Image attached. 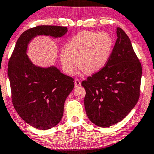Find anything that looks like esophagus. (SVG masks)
I'll return each instance as SVG.
<instances>
[{
	"instance_id": "34e87169",
	"label": "esophagus",
	"mask_w": 154,
	"mask_h": 154,
	"mask_svg": "<svg viewBox=\"0 0 154 154\" xmlns=\"http://www.w3.org/2000/svg\"><path fill=\"white\" fill-rule=\"evenodd\" d=\"M75 86L76 87H79V86H81V81L79 79H76L75 81Z\"/></svg>"
}]
</instances>
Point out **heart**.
Masks as SVG:
<instances>
[{
	"mask_svg": "<svg viewBox=\"0 0 154 154\" xmlns=\"http://www.w3.org/2000/svg\"><path fill=\"white\" fill-rule=\"evenodd\" d=\"M114 40L109 33L82 31L72 37L60 54L64 72L72 75L78 67L85 73L100 70L107 63L111 54Z\"/></svg>",
	"mask_w": 154,
	"mask_h": 154,
	"instance_id": "heart-1",
	"label": "heart"
}]
</instances>
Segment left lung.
<instances>
[{"label":"left lung","instance_id":"8db88e82","mask_svg":"<svg viewBox=\"0 0 154 154\" xmlns=\"http://www.w3.org/2000/svg\"><path fill=\"white\" fill-rule=\"evenodd\" d=\"M117 39L105 66L82 82L85 88L87 116L100 127L122 121L133 109L140 94L142 65L128 36L116 29Z\"/></svg>","mask_w":154,"mask_h":154}]
</instances>
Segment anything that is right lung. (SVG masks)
<instances>
[{
    "instance_id": "obj_1",
    "label": "right lung",
    "mask_w": 154,
    "mask_h": 154,
    "mask_svg": "<svg viewBox=\"0 0 154 154\" xmlns=\"http://www.w3.org/2000/svg\"><path fill=\"white\" fill-rule=\"evenodd\" d=\"M66 26H38L26 30L17 41L8 62V74L14 109L23 121L35 128L47 130L61 120L64 103L74 88V79L56 67L42 68L26 55L27 45L36 35H64Z\"/></svg>"
}]
</instances>
